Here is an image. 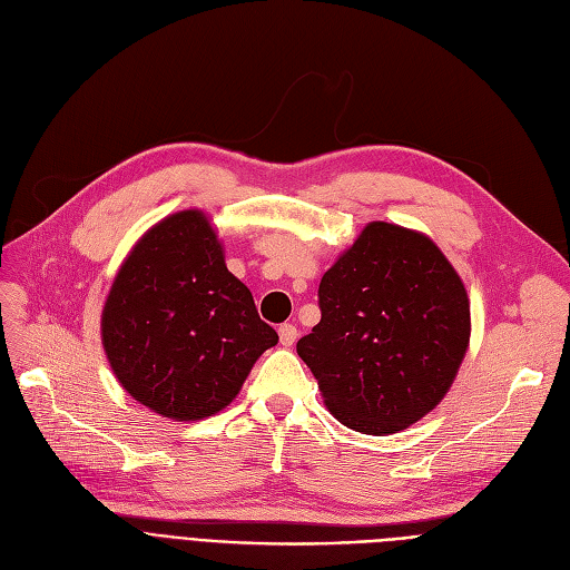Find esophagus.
I'll return each mask as SVG.
<instances>
[{"mask_svg": "<svg viewBox=\"0 0 570 570\" xmlns=\"http://www.w3.org/2000/svg\"><path fill=\"white\" fill-rule=\"evenodd\" d=\"M296 341H298V328L293 326V324H282L279 326V343L284 347H291Z\"/></svg>", "mask_w": 570, "mask_h": 570, "instance_id": "1", "label": "esophagus"}]
</instances>
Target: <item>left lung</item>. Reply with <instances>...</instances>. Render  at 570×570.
<instances>
[{
	"instance_id": "left-lung-1",
	"label": "left lung",
	"mask_w": 570,
	"mask_h": 570,
	"mask_svg": "<svg viewBox=\"0 0 570 570\" xmlns=\"http://www.w3.org/2000/svg\"><path fill=\"white\" fill-rule=\"evenodd\" d=\"M322 320L296 345L343 426L389 435L450 391L471 338L462 277L426 234L370 223L320 284Z\"/></svg>"
}]
</instances>
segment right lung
<instances>
[{"instance_id": "obj_1", "label": "right lung", "mask_w": 570, "mask_h": 570, "mask_svg": "<svg viewBox=\"0 0 570 570\" xmlns=\"http://www.w3.org/2000/svg\"><path fill=\"white\" fill-rule=\"evenodd\" d=\"M277 341L198 208L139 236L101 309V345L118 383L173 421L223 412Z\"/></svg>"}]
</instances>
